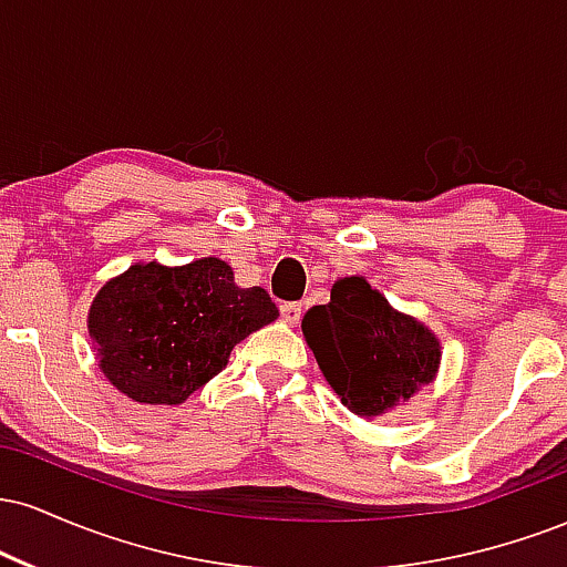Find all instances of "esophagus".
<instances>
[{
  "instance_id": "obj_1",
  "label": "esophagus",
  "mask_w": 567,
  "mask_h": 567,
  "mask_svg": "<svg viewBox=\"0 0 567 567\" xmlns=\"http://www.w3.org/2000/svg\"><path fill=\"white\" fill-rule=\"evenodd\" d=\"M279 311H282V320L288 324H298V322H301V317H303V306L296 303V301L282 303V306H279Z\"/></svg>"
}]
</instances>
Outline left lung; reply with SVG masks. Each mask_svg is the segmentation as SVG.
Returning a JSON list of instances; mask_svg holds the SVG:
<instances>
[{
    "instance_id": "obj_1",
    "label": "left lung",
    "mask_w": 567,
    "mask_h": 567,
    "mask_svg": "<svg viewBox=\"0 0 567 567\" xmlns=\"http://www.w3.org/2000/svg\"><path fill=\"white\" fill-rule=\"evenodd\" d=\"M301 330L333 392L365 419L410 400L440 368L432 330L392 309L362 277L338 279L330 303L311 306Z\"/></svg>"
}]
</instances>
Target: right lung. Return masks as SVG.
Masks as SVG:
<instances>
[{
  "instance_id": "1",
  "label": "right lung",
  "mask_w": 567,
  "mask_h": 567,
  "mask_svg": "<svg viewBox=\"0 0 567 567\" xmlns=\"http://www.w3.org/2000/svg\"><path fill=\"white\" fill-rule=\"evenodd\" d=\"M264 288H237L231 266H130L97 290L87 315L97 365L143 405H181L229 362L252 330L277 320Z\"/></svg>"
}]
</instances>
